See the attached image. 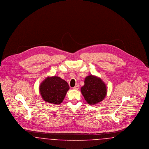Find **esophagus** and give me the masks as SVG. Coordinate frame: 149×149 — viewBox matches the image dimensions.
<instances>
[{
	"label": "esophagus",
	"mask_w": 149,
	"mask_h": 149,
	"mask_svg": "<svg viewBox=\"0 0 149 149\" xmlns=\"http://www.w3.org/2000/svg\"><path fill=\"white\" fill-rule=\"evenodd\" d=\"M78 89H79V85H77L73 88L74 90H78Z\"/></svg>",
	"instance_id": "esophagus-1"
}]
</instances>
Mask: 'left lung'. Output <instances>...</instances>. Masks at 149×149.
Segmentation results:
<instances>
[{
  "label": "left lung",
  "mask_w": 149,
  "mask_h": 149,
  "mask_svg": "<svg viewBox=\"0 0 149 149\" xmlns=\"http://www.w3.org/2000/svg\"><path fill=\"white\" fill-rule=\"evenodd\" d=\"M107 86L100 78L89 75L85 78L84 85L81 88L86 102L90 105L99 103L105 98L107 92Z\"/></svg>",
  "instance_id": "left-lung-1"
}]
</instances>
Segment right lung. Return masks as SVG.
<instances>
[{
  "instance_id": "1",
  "label": "right lung",
  "mask_w": 149,
  "mask_h": 149,
  "mask_svg": "<svg viewBox=\"0 0 149 149\" xmlns=\"http://www.w3.org/2000/svg\"><path fill=\"white\" fill-rule=\"evenodd\" d=\"M69 89L68 83L56 76L47 77L39 86L43 100L54 104L61 103Z\"/></svg>"
}]
</instances>
